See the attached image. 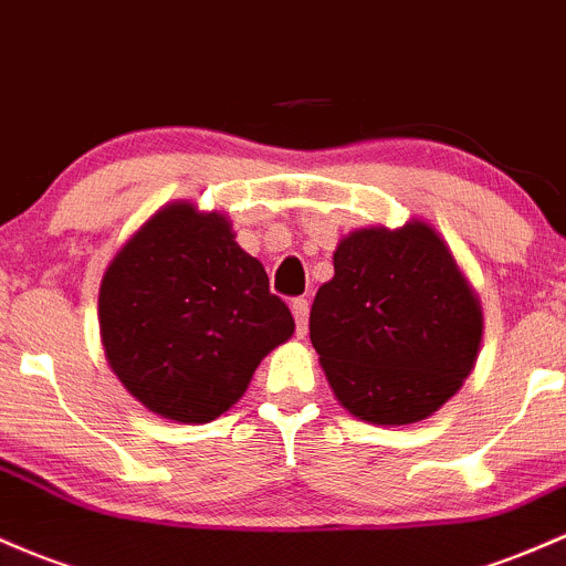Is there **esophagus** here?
Masks as SVG:
<instances>
[{
  "instance_id": "34e87169",
  "label": "esophagus",
  "mask_w": 566,
  "mask_h": 566,
  "mask_svg": "<svg viewBox=\"0 0 566 566\" xmlns=\"http://www.w3.org/2000/svg\"><path fill=\"white\" fill-rule=\"evenodd\" d=\"M290 308H293V316H295V333L306 335L308 333V301L306 297H295L293 303H290Z\"/></svg>"
}]
</instances>
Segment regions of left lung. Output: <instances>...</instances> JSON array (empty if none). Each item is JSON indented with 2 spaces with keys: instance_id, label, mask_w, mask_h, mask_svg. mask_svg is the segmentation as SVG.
I'll list each match as a JSON object with an SVG mask.
<instances>
[{
  "instance_id": "obj_1",
  "label": "left lung",
  "mask_w": 566,
  "mask_h": 566,
  "mask_svg": "<svg viewBox=\"0 0 566 566\" xmlns=\"http://www.w3.org/2000/svg\"><path fill=\"white\" fill-rule=\"evenodd\" d=\"M308 331L335 397L374 424H413L470 376L483 316L454 254L424 222L363 228L333 254Z\"/></svg>"
}]
</instances>
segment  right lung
Instances as JSON below:
<instances>
[{"mask_svg": "<svg viewBox=\"0 0 566 566\" xmlns=\"http://www.w3.org/2000/svg\"><path fill=\"white\" fill-rule=\"evenodd\" d=\"M98 322L123 387L153 413L203 424L233 406L295 319L222 214L171 203L115 254Z\"/></svg>", "mask_w": 566, "mask_h": 566, "instance_id": "add662e5", "label": "right lung"}]
</instances>
